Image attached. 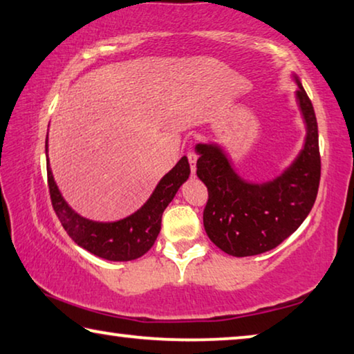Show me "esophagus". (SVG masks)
Segmentation results:
<instances>
[{
  "mask_svg": "<svg viewBox=\"0 0 354 354\" xmlns=\"http://www.w3.org/2000/svg\"><path fill=\"white\" fill-rule=\"evenodd\" d=\"M187 159H189V164H190V170H192V173H195V170H197V159H198L197 153H194V151H189Z\"/></svg>",
  "mask_w": 354,
  "mask_h": 354,
  "instance_id": "1",
  "label": "esophagus"
}]
</instances>
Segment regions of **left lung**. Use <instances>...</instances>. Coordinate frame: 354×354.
I'll use <instances>...</instances> for the list:
<instances>
[{
    "label": "left lung",
    "mask_w": 354,
    "mask_h": 354,
    "mask_svg": "<svg viewBox=\"0 0 354 354\" xmlns=\"http://www.w3.org/2000/svg\"><path fill=\"white\" fill-rule=\"evenodd\" d=\"M298 83L296 100L306 122V142L282 175L268 183H248L233 170L217 145L198 143L197 176L207 187L203 211L206 234L218 249L233 257L268 252L293 234L315 203L322 160L315 111Z\"/></svg>",
    "instance_id": "left-lung-1"
}]
</instances>
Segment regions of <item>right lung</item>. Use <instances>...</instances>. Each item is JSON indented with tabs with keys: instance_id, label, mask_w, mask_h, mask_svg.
I'll return each instance as SVG.
<instances>
[{
	"instance_id": "right-lung-1",
	"label": "right lung",
	"mask_w": 354,
	"mask_h": 354,
	"mask_svg": "<svg viewBox=\"0 0 354 354\" xmlns=\"http://www.w3.org/2000/svg\"><path fill=\"white\" fill-rule=\"evenodd\" d=\"M48 153V136L46 140V154ZM190 167L187 157L179 159L178 164L160 179L147 203L138 211L116 222H96L72 209L56 186L47 154V178L52 206L61 225L75 244L93 255L109 261H131L140 258L153 248L160 232L162 214L175 197L183 183L187 181Z\"/></svg>"
}]
</instances>
